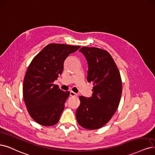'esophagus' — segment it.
<instances>
[{
  "instance_id": "obj_1",
  "label": "esophagus",
  "mask_w": 155,
  "mask_h": 155,
  "mask_svg": "<svg viewBox=\"0 0 155 155\" xmlns=\"http://www.w3.org/2000/svg\"><path fill=\"white\" fill-rule=\"evenodd\" d=\"M70 95L72 96V97H75V96H77V95H78V94H77L76 93H75V92H72V91H71V92H70Z\"/></svg>"
}]
</instances>
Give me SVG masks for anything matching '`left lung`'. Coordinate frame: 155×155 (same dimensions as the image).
Masks as SVG:
<instances>
[{"instance_id": "8db88e82", "label": "left lung", "mask_w": 155, "mask_h": 155, "mask_svg": "<svg viewBox=\"0 0 155 155\" xmlns=\"http://www.w3.org/2000/svg\"><path fill=\"white\" fill-rule=\"evenodd\" d=\"M86 58L87 81L93 83L92 96H80L76 116L78 124L87 130H97L111 119L120 103L122 80L118 68L110 53L97 47H83Z\"/></svg>"}]
</instances>
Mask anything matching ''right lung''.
Instances as JSON below:
<instances>
[{"label":"right lung","mask_w":155,"mask_h":155,"mask_svg":"<svg viewBox=\"0 0 155 155\" xmlns=\"http://www.w3.org/2000/svg\"><path fill=\"white\" fill-rule=\"evenodd\" d=\"M80 46L50 44L31 61L25 73L23 97L31 118L44 126H54L60 120L70 92L53 83L61 75L67 56Z\"/></svg>","instance_id":"add662e5"}]
</instances>
